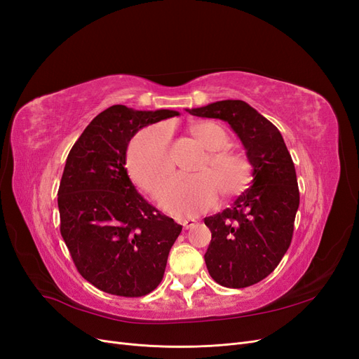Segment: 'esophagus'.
<instances>
[{"label":"esophagus","instance_id":"1","mask_svg":"<svg viewBox=\"0 0 359 359\" xmlns=\"http://www.w3.org/2000/svg\"><path fill=\"white\" fill-rule=\"evenodd\" d=\"M196 223H198V222L194 220V219H186V220L181 222V224L184 226V229H190V227H193Z\"/></svg>","mask_w":359,"mask_h":359}]
</instances>
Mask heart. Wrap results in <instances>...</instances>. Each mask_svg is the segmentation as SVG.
Segmentation results:
<instances>
[{
	"mask_svg": "<svg viewBox=\"0 0 359 359\" xmlns=\"http://www.w3.org/2000/svg\"><path fill=\"white\" fill-rule=\"evenodd\" d=\"M198 142L211 151L198 168V175L170 178L160 191V203L177 217H193L208 210L219 196H233L247 189L252 180L250 161L233 151L223 149L227 135L215 123L202 121L190 127ZM132 178L145 190L156 193L172 170L170 128L166 124L149 126L136 135L127 154Z\"/></svg>",
	"mask_w": 359,
	"mask_h": 359,
	"instance_id": "b5f03b06",
	"label": "heart"
}]
</instances>
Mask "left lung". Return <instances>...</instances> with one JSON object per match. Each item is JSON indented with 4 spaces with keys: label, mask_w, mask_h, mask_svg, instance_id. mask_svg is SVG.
I'll return each mask as SVG.
<instances>
[{
    "label": "left lung",
    "mask_w": 359,
    "mask_h": 359,
    "mask_svg": "<svg viewBox=\"0 0 359 359\" xmlns=\"http://www.w3.org/2000/svg\"><path fill=\"white\" fill-rule=\"evenodd\" d=\"M187 112L229 124L253 168L252 186L229 208L205 217L211 231L205 264L224 287L256 285L277 268L292 241L299 206L292 157L278 128L243 100H222Z\"/></svg>",
    "instance_id": "8db88e82"
}]
</instances>
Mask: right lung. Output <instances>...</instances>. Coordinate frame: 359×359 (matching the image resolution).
Here are the masks:
<instances>
[{
  "label": "right lung",
  "mask_w": 359,
  "mask_h": 359,
  "mask_svg": "<svg viewBox=\"0 0 359 359\" xmlns=\"http://www.w3.org/2000/svg\"><path fill=\"white\" fill-rule=\"evenodd\" d=\"M177 111L114 104L76 140L58 190L60 231L79 274L118 297H144L163 278L182 226L144 199L126 169L127 147Z\"/></svg>",
  "instance_id": "1"
}]
</instances>
